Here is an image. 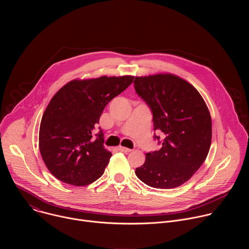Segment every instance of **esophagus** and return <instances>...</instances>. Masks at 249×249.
<instances>
[{
	"instance_id": "obj_1",
	"label": "esophagus",
	"mask_w": 249,
	"mask_h": 249,
	"mask_svg": "<svg viewBox=\"0 0 249 249\" xmlns=\"http://www.w3.org/2000/svg\"><path fill=\"white\" fill-rule=\"evenodd\" d=\"M118 150H119L120 152H123V153H129V152L132 151L131 149H128V148H125V147H122V146H119V147H118Z\"/></svg>"
}]
</instances>
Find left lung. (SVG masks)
Instances as JSON below:
<instances>
[{
	"mask_svg": "<svg viewBox=\"0 0 249 249\" xmlns=\"http://www.w3.org/2000/svg\"><path fill=\"white\" fill-rule=\"evenodd\" d=\"M136 93L153 113L154 130L163 133L159 151L146 154L145 163L136 168L138 178L160 189L180 186L205 161L212 140V121L207 105L186 81L173 75L135 78Z\"/></svg>",
	"mask_w": 249,
	"mask_h": 249,
	"instance_id": "1",
	"label": "left lung"
}]
</instances>
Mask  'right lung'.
<instances>
[{
	"label": "right lung",
	"instance_id": "obj_1",
	"mask_svg": "<svg viewBox=\"0 0 249 249\" xmlns=\"http://www.w3.org/2000/svg\"><path fill=\"white\" fill-rule=\"evenodd\" d=\"M133 80L124 76L72 81L53 96L40 123L39 150L56 178L85 186L103 174L111 153L103 147L102 130L93 132L105 106Z\"/></svg>",
	"mask_w": 249,
	"mask_h": 249
}]
</instances>
